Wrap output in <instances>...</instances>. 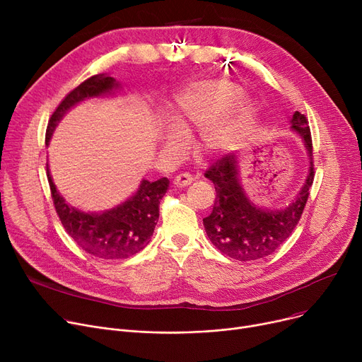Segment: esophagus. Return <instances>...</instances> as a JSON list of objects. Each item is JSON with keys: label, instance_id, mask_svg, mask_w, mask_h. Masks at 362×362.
I'll return each instance as SVG.
<instances>
[{"label": "esophagus", "instance_id": "34e87169", "mask_svg": "<svg viewBox=\"0 0 362 362\" xmlns=\"http://www.w3.org/2000/svg\"><path fill=\"white\" fill-rule=\"evenodd\" d=\"M194 182V176L192 175H189V173H182V175H177L176 177H175V185L176 186H179V187H185V186H187V185H191Z\"/></svg>", "mask_w": 362, "mask_h": 362}]
</instances>
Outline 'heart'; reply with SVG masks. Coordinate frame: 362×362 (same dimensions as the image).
<instances>
[{"label": "heart", "instance_id": "heart-1", "mask_svg": "<svg viewBox=\"0 0 362 362\" xmlns=\"http://www.w3.org/2000/svg\"><path fill=\"white\" fill-rule=\"evenodd\" d=\"M236 93L238 86L214 81L191 86L182 92L176 98L173 117H171L173 119V127L165 133V145H182V135H189L195 127L204 126L205 122L207 124L202 129L204 144L210 148H217L226 144L236 132L240 130L252 111L251 100L243 97V95L236 97L232 102L230 100ZM227 102L230 104L228 105Z\"/></svg>", "mask_w": 362, "mask_h": 362}]
</instances>
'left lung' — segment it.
I'll return each mask as SVG.
<instances>
[{"instance_id":"1","label":"left lung","mask_w":362,"mask_h":362,"mask_svg":"<svg viewBox=\"0 0 362 362\" xmlns=\"http://www.w3.org/2000/svg\"><path fill=\"white\" fill-rule=\"evenodd\" d=\"M292 129L299 133L310 156L308 176L296 198L281 210H267L246 197L239 182L238 157L227 154L205 171L216 187L211 214L204 218L208 239L224 255L239 261L272 255L298 226L314 182L313 139L307 117L295 111Z\"/></svg>"}]
</instances>
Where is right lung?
Wrapping results in <instances>:
<instances>
[{"mask_svg":"<svg viewBox=\"0 0 362 362\" xmlns=\"http://www.w3.org/2000/svg\"><path fill=\"white\" fill-rule=\"evenodd\" d=\"M120 86L108 74H95L69 92L52 112L47 126L45 144L64 114L88 98L103 97ZM47 177L57 216L69 236L88 254L104 259H122L135 255L149 243L160 217V201L168 189V179L142 180L135 195L104 213H83L69 205L57 191L47 164Z\"/></svg>","mask_w":362,"mask_h":362,"instance_id":"add662e5","label":"right lung"}]
</instances>
